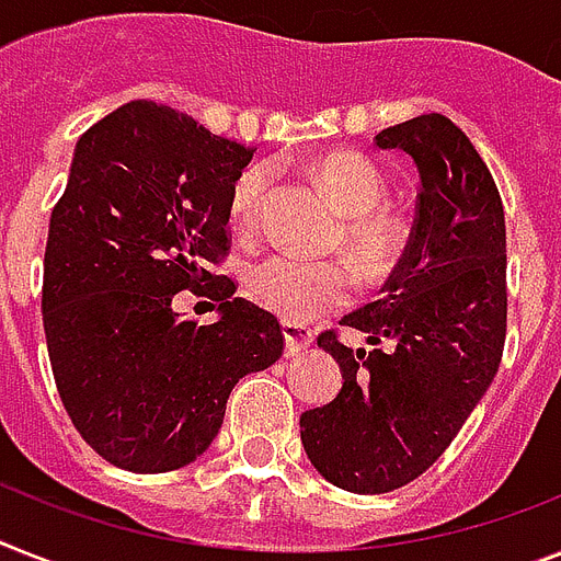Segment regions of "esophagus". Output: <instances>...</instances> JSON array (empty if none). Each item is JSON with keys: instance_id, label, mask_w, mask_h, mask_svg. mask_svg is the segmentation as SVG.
Listing matches in <instances>:
<instances>
[{"instance_id": "obj_1", "label": "esophagus", "mask_w": 561, "mask_h": 561, "mask_svg": "<svg viewBox=\"0 0 561 561\" xmlns=\"http://www.w3.org/2000/svg\"><path fill=\"white\" fill-rule=\"evenodd\" d=\"M284 341H286V355H298L300 350H307L314 341L312 330L309 327H300V323H284Z\"/></svg>"}]
</instances>
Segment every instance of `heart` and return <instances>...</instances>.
Masks as SVG:
<instances>
[{"label":"heart","instance_id":"b5f03b06","mask_svg":"<svg viewBox=\"0 0 561 561\" xmlns=\"http://www.w3.org/2000/svg\"><path fill=\"white\" fill-rule=\"evenodd\" d=\"M314 180L344 211V243L360 275L383 277L404 254L410 226L404 215L383 203L387 180L358 151H330L312 163ZM270 194V169L252 165L234 180L229 197L231 224L252 231L261 224ZM254 298L284 321H312L344 307L353 291V272L341 261H300L295 254H266L247 272Z\"/></svg>","mask_w":561,"mask_h":561}]
</instances>
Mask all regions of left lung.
Returning a JSON list of instances; mask_svg holds the SVG:
<instances>
[{
  "label": "left lung",
  "instance_id": "left-lung-1",
  "mask_svg": "<svg viewBox=\"0 0 561 561\" xmlns=\"http://www.w3.org/2000/svg\"><path fill=\"white\" fill-rule=\"evenodd\" d=\"M375 146L419 165L413 234L381 298L341 321L375 350L321 332L344 387L300 415L314 470L364 496L433 467L496 378L507 335L504 206L473 142L442 114H421L383 128Z\"/></svg>",
  "mask_w": 561,
  "mask_h": 561
}]
</instances>
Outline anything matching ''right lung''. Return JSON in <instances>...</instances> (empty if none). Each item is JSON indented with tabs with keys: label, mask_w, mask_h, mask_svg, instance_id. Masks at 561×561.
<instances>
[{
	"label": "right lung",
	"mask_w": 561,
	"mask_h": 561,
	"mask_svg": "<svg viewBox=\"0 0 561 561\" xmlns=\"http://www.w3.org/2000/svg\"><path fill=\"white\" fill-rule=\"evenodd\" d=\"M252 151L151 100L77 142L50 211L42 323L73 427L114 467H186L215 442L234 383L284 353L275 314L208 270L229 254L231 186ZM183 288L215 299L221 321L183 322L170 309Z\"/></svg>",
	"instance_id": "obj_1"
}]
</instances>
